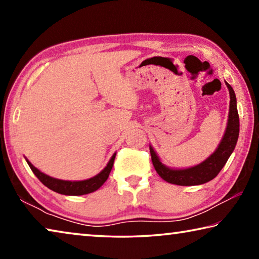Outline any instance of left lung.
I'll list each match as a JSON object with an SVG mask.
<instances>
[{"mask_svg":"<svg viewBox=\"0 0 259 259\" xmlns=\"http://www.w3.org/2000/svg\"><path fill=\"white\" fill-rule=\"evenodd\" d=\"M225 84L230 93L229 120H227L225 133L221 143L217 146L216 151L208 159H205L201 163L194 166H190V168H170V166L162 163L154 148L150 145L153 165H154L159 176L162 179H164L165 182L181 186L201 185V184L208 183L217 176L219 171L223 169V166L225 165L227 160H229L232 153H233L239 138L240 122L238 108H236V97L234 90L226 81Z\"/></svg>","mask_w":259,"mask_h":259,"instance_id":"obj_1","label":"left lung"}]
</instances>
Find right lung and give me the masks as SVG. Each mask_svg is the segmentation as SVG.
<instances>
[{
  "label": "right lung",
  "instance_id": "1",
  "mask_svg": "<svg viewBox=\"0 0 259 259\" xmlns=\"http://www.w3.org/2000/svg\"><path fill=\"white\" fill-rule=\"evenodd\" d=\"M116 153H114L112 155L111 160L108 161L107 165L100 171L98 175L91 177L89 179H84V181H63V179H57L54 177L48 176V175L43 174L37 168L30 163V162L26 159L29 168L32 169L35 176L40 179L43 185H46L48 188H50L54 192L59 193V194L64 195H83V194H89V193H93L97 191L98 188L103 185V184L107 181L109 176V172H111L112 166L114 163V160H115Z\"/></svg>",
  "mask_w": 259,
  "mask_h": 259
}]
</instances>
